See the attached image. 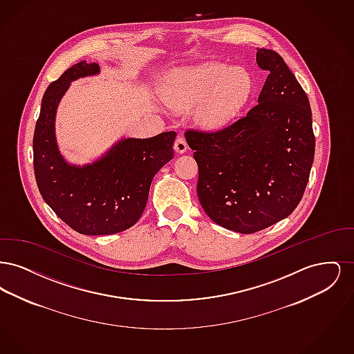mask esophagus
I'll return each mask as SVG.
<instances>
[{"label": "esophagus", "instance_id": "1", "mask_svg": "<svg viewBox=\"0 0 354 354\" xmlns=\"http://www.w3.org/2000/svg\"><path fill=\"white\" fill-rule=\"evenodd\" d=\"M174 147H175V151L179 152V153H183V152H185V150L188 149V145H187L183 135H178V136H176V140H175Z\"/></svg>", "mask_w": 354, "mask_h": 354}]
</instances>
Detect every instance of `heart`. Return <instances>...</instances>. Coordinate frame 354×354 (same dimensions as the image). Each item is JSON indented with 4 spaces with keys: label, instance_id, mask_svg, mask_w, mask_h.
Returning a JSON list of instances; mask_svg holds the SVG:
<instances>
[{
    "label": "heart",
    "instance_id": "heart-1",
    "mask_svg": "<svg viewBox=\"0 0 354 354\" xmlns=\"http://www.w3.org/2000/svg\"><path fill=\"white\" fill-rule=\"evenodd\" d=\"M251 78L241 68L212 64L187 70L165 94L175 110H195L196 120L207 129H218L228 123L247 101Z\"/></svg>",
    "mask_w": 354,
    "mask_h": 354
}]
</instances>
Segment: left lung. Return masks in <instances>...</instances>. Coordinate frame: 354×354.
I'll return each instance as SVG.
<instances>
[{"instance_id":"obj_1","label":"left lung","mask_w":354,"mask_h":354,"mask_svg":"<svg viewBox=\"0 0 354 354\" xmlns=\"http://www.w3.org/2000/svg\"><path fill=\"white\" fill-rule=\"evenodd\" d=\"M256 62L270 74L247 115L216 131H185L203 209L240 234L261 231L295 211L315 156L312 110L301 84L276 51L259 49Z\"/></svg>"}]
</instances>
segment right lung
I'll list each match as a JSON object with an SVG mask.
<instances>
[{
    "mask_svg": "<svg viewBox=\"0 0 354 354\" xmlns=\"http://www.w3.org/2000/svg\"><path fill=\"white\" fill-rule=\"evenodd\" d=\"M97 73V64L81 61L46 88L34 130V175L44 201L68 227L82 235H113L140 218L152 178L174 158L176 133L122 139L93 165H68L55 143L57 106L71 81Z\"/></svg>",
    "mask_w": 354,
    "mask_h": 354,
    "instance_id": "right-lung-1",
    "label": "right lung"
}]
</instances>
